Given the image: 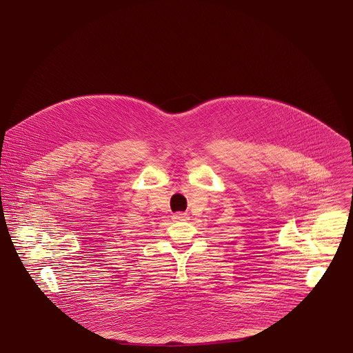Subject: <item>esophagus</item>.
Listing matches in <instances>:
<instances>
[{
	"label": "esophagus",
	"mask_w": 353,
	"mask_h": 353,
	"mask_svg": "<svg viewBox=\"0 0 353 353\" xmlns=\"http://www.w3.org/2000/svg\"><path fill=\"white\" fill-rule=\"evenodd\" d=\"M173 219H174V221H185V219H188V216H187L185 214L179 212V214H174V215H173Z\"/></svg>",
	"instance_id": "obj_1"
}]
</instances>
